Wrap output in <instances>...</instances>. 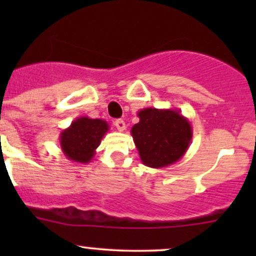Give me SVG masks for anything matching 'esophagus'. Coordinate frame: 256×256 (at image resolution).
Masks as SVG:
<instances>
[{
    "mask_svg": "<svg viewBox=\"0 0 256 256\" xmlns=\"http://www.w3.org/2000/svg\"><path fill=\"white\" fill-rule=\"evenodd\" d=\"M114 125H116V128H118V131L120 132H122L126 128V124L122 119H116V122H114Z\"/></svg>",
    "mask_w": 256,
    "mask_h": 256,
    "instance_id": "1",
    "label": "esophagus"
}]
</instances>
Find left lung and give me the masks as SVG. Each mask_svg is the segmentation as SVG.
<instances>
[{"instance_id":"obj_1","label":"left lung","mask_w":256,"mask_h":256,"mask_svg":"<svg viewBox=\"0 0 256 256\" xmlns=\"http://www.w3.org/2000/svg\"><path fill=\"white\" fill-rule=\"evenodd\" d=\"M137 116L140 122L132 126L131 134L143 165L161 168L184 156L192 128L180 110L144 108Z\"/></svg>"}]
</instances>
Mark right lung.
Wrapping results in <instances>:
<instances>
[{
  "instance_id": "right-lung-1",
  "label": "right lung",
  "mask_w": 256,
  "mask_h": 256,
  "mask_svg": "<svg viewBox=\"0 0 256 256\" xmlns=\"http://www.w3.org/2000/svg\"><path fill=\"white\" fill-rule=\"evenodd\" d=\"M108 131L110 125L104 120L80 116L60 134L61 150L73 162L89 164Z\"/></svg>"
}]
</instances>
